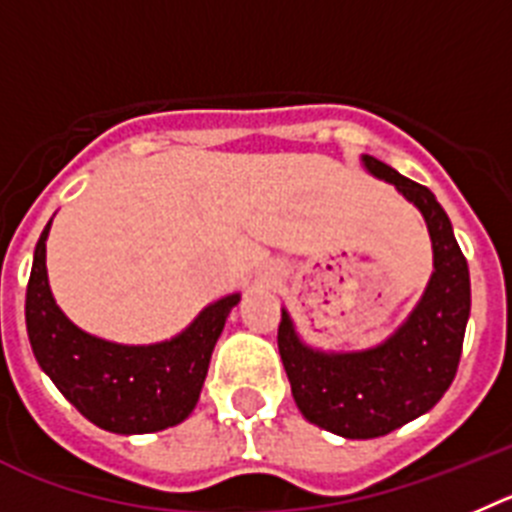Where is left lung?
Wrapping results in <instances>:
<instances>
[{
    "label": "left lung",
    "instance_id": "left-lung-1",
    "mask_svg": "<svg viewBox=\"0 0 512 512\" xmlns=\"http://www.w3.org/2000/svg\"><path fill=\"white\" fill-rule=\"evenodd\" d=\"M362 165L421 211L434 250V273L408 319L370 349L311 347L283 308L278 349L298 411L344 439L385 436L439 403L457 375L472 303L467 260L434 193L372 155H362Z\"/></svg>",
    "mask_w": 512,
    "mask_h": 512
}]
</instances>
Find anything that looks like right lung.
I'll list each match as a JSON object with an SVG mask.
<instances>
[{"label":"right lung","mask_w":512,"mask_h":512,"mask_svg":"<svg viewBox=\"0 0 512 512\" xmlns=\"http://www.w3.org/2000/svg\"><path fill=\"white\" fill-rule=\"evenodd\" d=\"M50 219L40 234L27 283L25 321L32 354L55 388L104 431L155 434L193 413L209 372L211 352L222 336L239 293L209 303L165 342L117 344L73 324L55 303L45 267Z\"/></svg>","instance_id":"right-lung-1"}]
</instances>
